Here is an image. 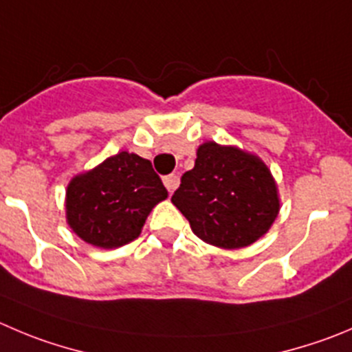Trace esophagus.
Here are the masks:
<instances>
[{
	"mask_svg": "<svg viewBox=\"0 0 352 352\" xmlns=\"http://www.w3.org/2000/svg\"><path fill=\"white\" fill-rule=\"evenodd\" d=\"M178 183H179L178 174H169V176H166V178H164V185H166L167 192H169V193H173L174 190H176Z\"/></svg>",
	"mask_w": 352,
	"mask_h": 352,
	"instance_id": "1",
	"label": "esophagus"
}]
</instances>
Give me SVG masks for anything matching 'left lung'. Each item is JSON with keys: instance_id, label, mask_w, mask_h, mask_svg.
<instances>
[{"instance_id": "obj_1", "label": "left lung", "mask_w": 352, "mask_h": 352, "mask_svg": "<svg viewBox=\"0 0 352 352\" xmlns=\"http://www.w3.org/2000/svg\"><path fill=\"white\" fill-rule=\"evenodd\" d=\"M170 202L200 240L228 250L257 242L280 212L278 186L264 160L216 142L197 148L195 167L183 174Z\"/></svg>"}]
</instances>
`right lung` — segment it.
Wrapping results in <instances>:
<instances>
[{
  "instance_id": "right-lung-1",
  "label": "right lung",
  "mask_w": 352,
  "mask_h": 352,
  "mask_svg": "<svg viewBox=\"0 0 352 352\" xmlns=\"http://www.w3.org/2000/svg\"><path fill=\"white\" fill-rule=\"evenodd\" d=\"M166 199L152 162L124 150L70 179L65 219L89 245L117 249L138 239L148 214Z\"/></svg>"
}]
</instances>
